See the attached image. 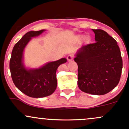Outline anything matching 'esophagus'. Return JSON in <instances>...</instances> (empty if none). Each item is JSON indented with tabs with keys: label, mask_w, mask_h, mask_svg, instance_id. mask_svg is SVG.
Listing matches in <instances>:
<instances>
[{
	"label": "esophagus",
	"mask_w": 129,
	"mask_h": 129,
	"mask_svg": "<svg viewBox=\"0 0 129 129\" xmlns=\"http://www.w3.org/2000/svg\"><path fill=\"white\" fill-rule=\"evenodd\" d=\"M67 58L69 61H71L74 59V56H73L72 55H71V54H69V55L67 57Z\"/></svg>",
	"instance_id": "esophagus-1"
}]
</instances>
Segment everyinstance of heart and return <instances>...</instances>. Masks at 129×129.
<instances>
[{"label":"heart","instance_id":"1","mask_svg":"<svg viewBox=\"0 0 129 129\" xmlns=\"http://www.w3.org/2000/svg\"><path fill=\"white\" fill-rule=\"evenodd\" d=\"M79 37H80V38H82V36H79ZM89 40H90V39H89V37H86L85 38V42H87V43L89 42Z\"/></svg>","mask_w":129,"mask_h":129}]
</instances>
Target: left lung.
<instances>
[{
	"label": "left lung",
	"instance_id": "8db88e82",
	"mask_svg": "<svg viewBox=\"0 0 129 129\" xmlns=\"http://www.w3.org/2000/svg\"><path fill=\"white\" fill-rule=\"evenodd\" d=\"M95 42L82 47L74 61L78 65V86L82 92L104 95L120 81L122 58L116 40L101 29H92Z\"/></svg>",
	"mask_w": 129,
	"mask_h": 129
}]
</instances>
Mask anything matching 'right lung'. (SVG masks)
I'll return each mask as SVG.
<instances>
[{"mask_svg": "<svg viewBox=\"0 0 129 129\" xmlns=\"http://www.w3.org/2000/svg\"><path fill=\"white\" fill-rule=\"evenodd\" d=\"M45 30L30 31L15 44L10 60V71L13 82L22 92L34 98L47 97L54 92L57 88L56 71L60 64L67 59L62 58L49 62L36 69H27L23 63V52L32 37L41 34Z\"/></svg>", "mask_w": 129, "mask_h": 129, "instance_id": "1", "label": "right lung"}]
</instances>
